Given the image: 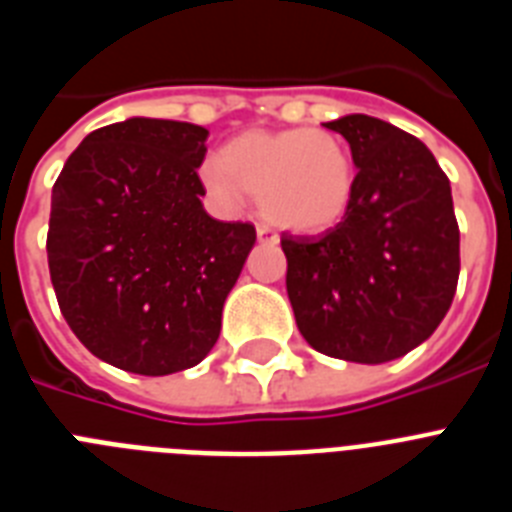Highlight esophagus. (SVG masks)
I'll list each match as a JSON object with an SVG mask.
<instances>
[{
    "label": "esophagus",
    "instance_id": "1",
    "mask_svg": "<svg viewBox=\"0 0 512 512\" xmlns=\"http://www.w3.org/2000/svg\"><path fill=\"white\" fill-rule=\"evenodd\" d=\"M256 235H259L261 243H279V235L269 225H256Z\"/></svg>",
    "mask_w": 512,
    "mask_h": 512
}]
</instances>
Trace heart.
<instances>
[{"mask_svg": "<svg viewBox=\"0 0 512 512\" xmlns=\"http://www.w3.org/2000/svg\"><path fill=\"white\" fill-rule=\"evenodd\" d=\"M202 182L217 200L259 197L271 223L295 233H323L341 223L356 189L348 146L330 130H248L202 166Z\"/></svg>", "mask_w": 512, "mask_h": 512, "instance_id": "heart-1", "label": "heart"}]
</instances>
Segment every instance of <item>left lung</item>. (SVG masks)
Masks as SVG:
<instances>
[{
    "mask_svg": "<svg viewBox=\"0 0 512 512\" xmlns=\"http://www.w3.org/2000/svg\"><path fill=\"white\" fill-rule=\"evenodd\" d=\"M351 146L356 189L336 228L282 233L287 295L315 351L356 364L431 338L459 282L449 176L415 135L369 115L323 122Z\"/></svg>",
    "mask_w": 512,
    "mask_h": 512,
    "instance_id": "1",
    "label": "left lung"
}]
</instances>
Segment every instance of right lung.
Returning <instances> with one entry per match:
<instances>
[{"instance_id":"add662e5","label":"right lung","mask_w":512,"mask_h":512,"mask_svg":"<svg viewBox=\"0 0 512 512\" xmlns=\"http://www.w3.org/2000/svg\"><path fill=\"white\" fill-rule=\"evenodd\" d=\"M207 130L130 117L81 140L53 184L48 269L63 318L97 359L164 377L197 366L256 243L202 207Z\"/></svg>"}]
</instances>
